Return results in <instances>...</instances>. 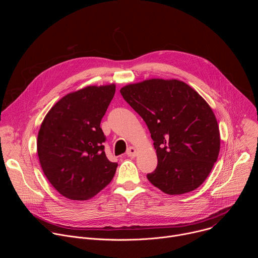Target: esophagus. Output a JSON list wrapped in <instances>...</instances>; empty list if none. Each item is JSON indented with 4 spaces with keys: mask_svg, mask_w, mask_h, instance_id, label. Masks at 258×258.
Segmentation results:
<instances>
[{
    "mask_svg": "<svg viewBox=\"0 0 258 258\" xmlns=\"http://www.w3.org/2000/svg\"><path fill=\"white\" fill-rule=\"evenodd\" d=\"M126 154L128 157H135V156H137V149L134 148V147H130Z\"/></svg>",
    "mask_w": 258,
    "mask_h": 258,
    "instance_id": "obj_1",
    "label": "esophagus"
}]
</instances>
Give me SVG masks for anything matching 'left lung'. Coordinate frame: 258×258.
I'll use <instances>...</instances> for the list:
<instances>
[{
	"label": "left lung",
	"mask_w": 258,
	"mask_h": 258,
	"mask_svg": "<svg viewBox=\"0 0 258 258\" xmlns=\"http://www.w3.org/2000/svg\"><path fill=\"white\" fill-rule=\"evenodd\" d=\"M120 93L149 128L157 154L149 181L169 195L200 187L217 160L220 138L207 102L177 80L152 79L127 85Z\"/></svg>",
	"instance_id": "1"
}]
</instances>
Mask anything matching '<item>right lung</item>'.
I'll return each instance as SVG.
<instances>
[{
	"mask_svg": "<svg viewBox=\"0 0 258 258\" xmlns=\"http://www.w3.org/2000/svg\"><path fill=\"white\" fill-rule=\"evenodd\" d=\"M115 94V85L90 86L60 99L44 118L38 155L51 185L71 200H88L113 178L117 163L109 161L100 127Z\"/></svg>",
	"mask_w": 258,
	"mask_h": 258,
	"instance_id": "right-lung-1",
	"label": "right lung"
}]
</instances>
